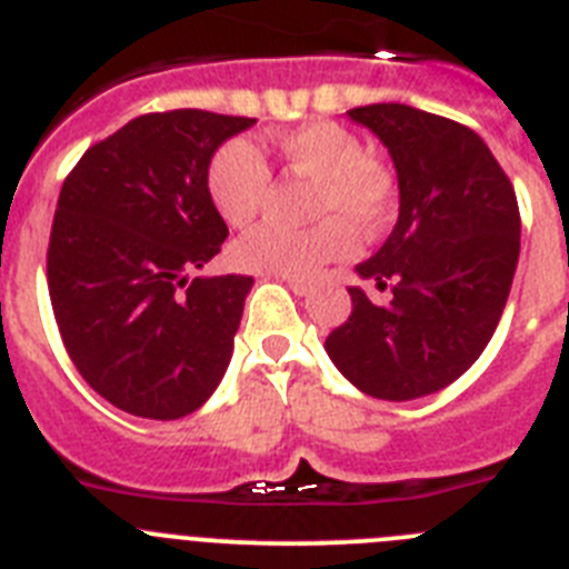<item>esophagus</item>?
Wrapping results in <instances>:
<instances>
[{
	"label": "esophagus",
	"mask_w": 569,
	"mask_h": 569,
	"mask_svg": "<svg viewBox=\"0 0 569 569\" xmlns=\"http://www.w3.org/2000/svg\"><path fill=\"white\" fill-rule=\"evenodd\" d=\"M288 281V288L293 290L296 296H310L313 293V284H310V281H305V279H284Z\"/></svg>",
	"instance_id": "esophagus-1"
}]
</instances>
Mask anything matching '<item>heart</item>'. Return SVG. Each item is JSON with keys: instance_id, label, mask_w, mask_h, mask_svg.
<instances>
[{"instance_id": "b5f03b06", "label": "heart", "mask_w": 569, "mask_h": 569, "mask_svg": "<svg viewBox=\"0 0 569 569\" xmlns=\"http://www.w3.org/2000/svg\"><path fill=\"white\" fill-rule=\"evenodd\" d=\"M279 153L301 173L316 176L313 213L325 216L310 228L264 222L241 236L230 250L239 270L281 279H308L328 261L353 250V228L373 233L390 219L396 184L367 156L356 133L336 122L299 124L276 139ZM270 190V170L248 139H230L208 164V196L224 222L248 224Z\"/></svg>"}]
</instances>
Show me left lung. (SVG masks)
<instances>
[{"mask_svg":"<svg viewBox=\"0 0 569 569\" xmlns=\"http://www.w3.org/2000/svg\"><path fill=\"white\" fill-rule=\"evenodd\" d=\"M347 116L393 159L399 222L356 268L390 299L347 288L353 313L325 350L361 393L410 401L459 379L499 328L519 264V202L476 130L399 102Z\"/></svg>","mask_w":569,"mask_h":569,"instance_id":"1","label":"left lung"}]
</instances>
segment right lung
I'll return each instance as SVG.
<instances>
[{"instance_id": "obj_1", "label": "right lung", "mask_w": 569, "mask_h": 569, "mask_svg": "<svg viewBox=\"0 0 569 569\" xmlns=\"http://www.w3.org/2000/svg\"><path fill=\"white\" fill-rule=\"evenodd\" d=\"M256 119L168 110L84 150L59 193L48 290L82 379L142 419H182L233 353L250 276H194L228 239L208 196L219 144Z\"/></svg>"}]
</instances>
